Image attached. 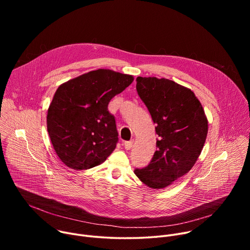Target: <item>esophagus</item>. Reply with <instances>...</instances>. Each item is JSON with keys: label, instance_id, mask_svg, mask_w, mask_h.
Instances as JSON below:
<instances>
[{"label": "esophagus", "instance_id": "1", "mask_svg": "<svg viewBox=\"0 0 250 250\" xmlns=\"http://www.w3.org/2000/svg\"><path fill=\"white\" fill-rule=\"evenodd\" d=\"M132 144H133V141H131V140L130 141H125L124 144V146L126 150H129L132 147Z\"/></svg>", "mask_w": 250, "mask_h": 250}]
</instances>
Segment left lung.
<instances>
[{
  "label": "left lung",
  "mask_w": 250,
  "mask_h": 250,
  "mask_svg": "<svg viewBox=\"0 0 250 250\" xmlns=\"http://www.w3.org/2000/svg\"><path fill=\"white\" fill-rule=\"evenodd\" d=\"M136 90L159 139L150 163L134 174L146 186L162 189L195 165L207 138L208 119L194 92L172 80L137 77Z\"/></svg>",
  "instance_id": "1"
}]
</instances>
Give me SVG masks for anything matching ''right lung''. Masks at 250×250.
<instances>
[{
	"mask_svg": "<svg viewBox=\"0 0 250 250\" xmlns=\"http://www.w3.org/2000/svg\"><path fill=\"white\" fill-rule=\"evenodd\" d=\"M132 81L131 75L98 69L58 87L46 124L53 148L67 167L93 168L115 150L119 133L108 104Z\"/></svg>",
	"mask_w": 250,
	"mask_h": 250,
	"instance_id": "obj_1",
	"label": "right lung"
}]
</instances>
